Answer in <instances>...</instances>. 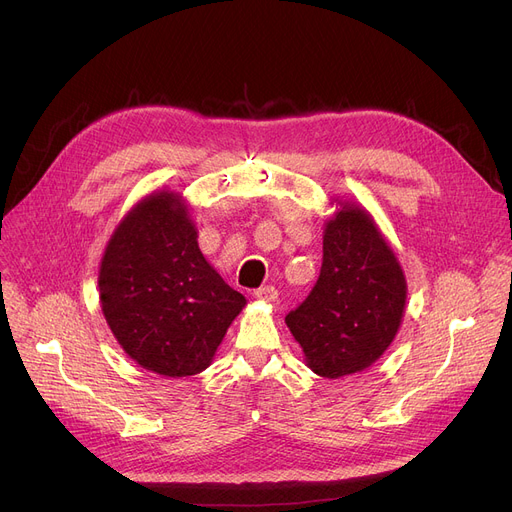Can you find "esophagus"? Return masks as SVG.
I'll list each match as a JSON object with an SVG mask.
<instances>
[{
  "instance_id": "obj_1",
  "label": "esophagus",
  "mask_w": 512,
  "mask_h": 512,
  "mask_svg": "<svg viewBox=\"0 0 512 512\" xmlns=\"http://www.w3.org/2000/svg\"><path fill=\"white\" fill-rule=\"evenodd\" d=\"M253 294H255L257 301H263V303H276L278 301V290L274 286H261Z\"/></svg>"
}]
</instances>
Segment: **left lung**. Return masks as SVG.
<instances>
[{"label": "left lung", "instance_id": "8db88e82", "mask_svg": "<svg viewBox=\"0 0 512 512\" xmlns=\"http://www.w3.org/2000/svg\"><path fill=\"white\" fill-rule=\"evenodd\" d=\"M324 263L307 301L286 315L305 365L328 380L369 369L394 342L407 307L405 270L373 215L334 197Z\"/></svg>", "mask_w": 512, "mask_h": 512}]
</instances>
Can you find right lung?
Here are the masks:
<instances>
[{"label":"right lung","mask_w":512,"mask_h":512,"mask_svg":"<svg viewBox=\"0 0 512 512\" xmlns=\"http://www.w3.org/2000/svg\"><path fill=\"white\" fill-rule=\"evenodd\" d=\"M186 199L161 188L124 213L99 263V303L122 351L164 378L207 369L247 299L199 249Z\"/></svg>","instance_id":"1"}]
</instances>
